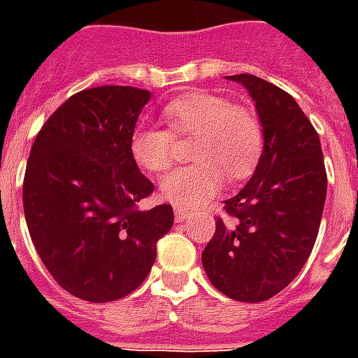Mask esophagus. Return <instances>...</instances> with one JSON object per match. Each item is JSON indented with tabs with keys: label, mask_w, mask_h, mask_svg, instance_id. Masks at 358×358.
I'll return each mask as SVG.
<instances>
[{
	"label": "esophagus",
	"mask_w": 358,
	"mask_h": 358,
	"mask_svg": "<svg viewBox=\"0 0 358 358\" xmlns=\"http://www.w3.org/2000/svg\"><path fill=\"white\" fill-rule=\"evenodd\" d=\"M187 215H189V209H186V207H174V217H176V220L178 222H182L184 218H187Z\"/></svg>",
	"instance_id": "1"
}]
</instances>
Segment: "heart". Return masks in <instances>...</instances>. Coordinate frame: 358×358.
Listing matches in <instances>:
<instances>
[{
    "label": "heart",
    "instance_id": "obj_1",
    "mask_svg": "<svg viewBox=\"0 0 358 358\" xmlns=\"http://www.w3.org/2000/svg\"><path fill=\"white\" fill-rule=\"evenodd\" d=\"M169 130L138 126L130 138V155L148 172H163L174 161L176 140L194 138L192 166L176 169L161 180V194L176 205H201L230 180L248 178L264 149V128L255 113L236 107L210 92L180 95L163 109Z\"/></svg>",
    "mask_w": 358,
    "mask_h": 358
}]
</instances>
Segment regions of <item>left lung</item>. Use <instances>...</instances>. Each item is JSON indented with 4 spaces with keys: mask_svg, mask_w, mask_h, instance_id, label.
I'll return each mask as SVG.
<instances>
[{
    "mask_svg": "<svg viewBox=\"0 0 358 358\" xmlns=\"http://www.w3.org/2000/svg\"><path fill=\"white\" fill-rule=\"evenodd\" d=\"M228 80L243 84L255 101L264 149L245 187L224 201L226 218L217 217L201 261L210 284L226 297L261 303L307 263L328 178L320 138L292 95L253 74Z\"/></svg>",
    "mask_w": 358,
    "mask_h": 358,
    "instance_id": "left-lung-1",
    "label": "left lung"
}]
</instances>
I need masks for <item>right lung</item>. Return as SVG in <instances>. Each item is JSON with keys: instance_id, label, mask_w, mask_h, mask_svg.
Wrapping results in <instances>:
<instances>
[{"instance_id": "add662e5", "label": "right lung", "mask_w": 358, "mask_h": 358, "mask_svg": "<svg viewBox=\"0 0 358 358\" xmlns=\"http://www.w3.org/2000/svg\"><path fill=\"white\" fill-rule=\"evenodd\" d=\"M149 90L97 86L71 95L30 149L22 205L38 255L63 289L90 303L122 299L145 280L171 205L140 210L153 182L130 155Z\"/></svg>"}]
</instances>
